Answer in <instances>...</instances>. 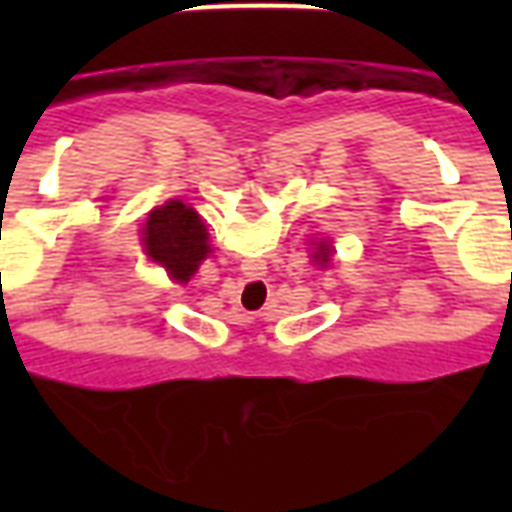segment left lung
Masks as SVG:
<instances>
[{
    "instance_id": "8db88e82",
    "label": "left lung",
    "mask_w": 512,
    "mask_h": 512,
    "mask_svg": "<svg viewBox=\"0 0 512 512\" xmlns=\"http://www.w3.org/2000/svg\"><path fill=\"white\" fill-rule=\"evenodd\" d=\"M329 255H332V244H329V241H318V244H315V252H312L315 263L326 266V263H329Z\"/></svg>"
}]
</instances>
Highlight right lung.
Returning a JSON list of instances; mask_svg holds the SVG:
<instances>
[{
	"instance_id": "add662e5",
	"label": "right lung",
	"mask_w": 512,
	"mask_h": 512,
	"mask_svg": "<svg viewBox=\"0 0 512 512\" xmlns=\"http://www.w3.org/2000/svg\"><path fill=\"white\" fill-rule=\"evenodd\" d=\"M142 246L145 255L161 268H167L175 282H189L211 252L208 230L200 213L183 200H169L147 213Z\"/></svg>"
}]
</instances>
